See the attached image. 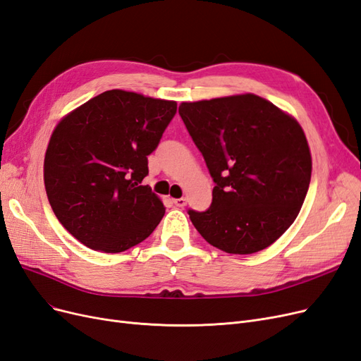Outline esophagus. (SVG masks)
Listing matches in <instances>:
<instances>
[{
  "label": "esophagus",
  "mask_w": 361,
  "mask_h": 361,
  "mask_svg": "<svg viewBox=\"0 0 361 361\" xmlns=\"http://www.w3.org/2000/svg\"><path fill=\"white\" fill-rule=\"evenodd\" d=\"M173 203H175L178 207H183L186 204V198H183V197L175 198V200H173Z\"/></svg>",
  "instance_id": "34e87169"
}]
</instances>
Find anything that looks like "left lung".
Listing matches in <instances>:
<instances>
[{
  "mask_svg": "<svg viewBox=\"0 0 361 361\" xmlns=\"http://www.w3.org/2000/svg\"><path fill=\"white\" fill-rule=\"evenodd\" d=\"M179 115L215 182L206 212L188 210L197 231L240 255L278 240L299 215L312 173L300 123L254 94L182 103Z\"/></svg>",
  "mask_w": 361,
  "mask_h": 361,
  "instance_id": "left-lung-1",
  "label": "left lung"
}]
</instances>
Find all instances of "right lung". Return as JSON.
Here are the masks:
<instances>
[{
  "label": "right lung",
  "instance_id": "obj_1",
  "mask_svg": "<svg viewBox=\"0 0 361 361\" xmlns=\"http://www.w3.org/2000/svg\"><path fill=\"white\" fill-rule=\"evenodd\" d=\"M176 102L106 91L62 118L44 157V186L64 228L94 251L116 254L151 235L166 207L147 176Z\"/></svg>",
  "mask_w": 361,
  "mask_h": 361
}]
</instances>
